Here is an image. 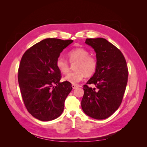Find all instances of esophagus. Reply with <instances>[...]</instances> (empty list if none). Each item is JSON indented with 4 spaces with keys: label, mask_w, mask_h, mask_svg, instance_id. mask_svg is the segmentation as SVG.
<instances>
[{
    "label": "esophagus",
    "mask_w": 147,
    "mask_h": 147,
    "mask_svg": "<svg viewBox=\"0 0 147 147\" xmlns=\"http://www.w3.org/2000/svg\"><path fill=\"white\" fill-rule=\"evenodd\" d=\"M78 85H77V84H72V87L73 89H76L77 88H78Z\"/></svg>",
    "instance_id": "obj_1"
}]
</instances>
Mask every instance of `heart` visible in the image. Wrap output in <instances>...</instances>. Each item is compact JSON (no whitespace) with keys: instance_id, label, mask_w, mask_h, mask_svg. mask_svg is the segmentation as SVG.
Instances as JSON below:
<instances>
[{"instance_id":"b5f03b06","label":"heart","mask_w":147,"mask_h":147,"mask_svg":"<svg viewBox=\"0 0 147 147\" xmlns=\"http://www.w3.org/2000/svg\"><path fill=\"white\" fill-rule=\"evenodd\" d=\"M69 60L75 64V71L69 72L64 78V80L75 84L81 82L84 76L90 77L96 72L97 61L94 57L90 56V53L86 49L77 48L68 53ZM56 67L61 73L65 74L69 70V64L63 57H59L56 61Z\"/></svg>"}]
</instances>
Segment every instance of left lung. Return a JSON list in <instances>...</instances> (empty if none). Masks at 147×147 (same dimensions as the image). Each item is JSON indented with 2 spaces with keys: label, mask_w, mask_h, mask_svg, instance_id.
I'll return each mask as SVG.
<instances>
[{
  "label": "left lung",
  "mask_w": 147,
  "mask_h": 147,
  "mask_svg": "<svg viewBox=\"0 0 147 147\" xmlns=\"http://www.w3.org/2000/svg\"><path fill=\"white\" fill-rule=\"evenodd\" d=\"M85 43L96 53L97 67L87 84L83 86L82 108L88 116L104 119L111 116L121 104L127 82L128 69L119 50L103 38H86Z\"/></svg>",
  "instance_id": "obj_1"
}]
</instances>
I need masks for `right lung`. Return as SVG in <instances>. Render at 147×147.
Instances as JSON below:
<instances>
[{"instance_id":"obj_1","label":"right lung","mask_w":147,"mask_h":147,"mask_svg":"<svg viewBox=\"0 0 147 147\" xmlns=\"http://www.w3.org/2000/svg\"><path fill=\"white\" fill-rule=\"evenodd\" d=\"M72 40L46 38L35 44L22 57L18 82L28 112L40 121L53 120L63 112L64 102L72 91L71 83L60 82L56 61Z\"/></svg>"}]
</instances>
